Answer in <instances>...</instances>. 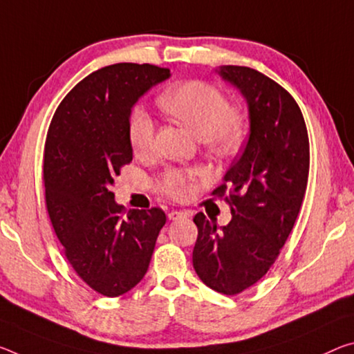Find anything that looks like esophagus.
<instances>
[{"label": "esophagus", "instance_id": "34e87169", "mask_svg": "<svg viewBox=\"0 0 354 354\" xmlns=\"http://www.w3.org/2000/svg\"><path fill=\"white\" fill-rule=\"evenodd\" d=\"M187 214L186 212H183V211H171V212H168V218H170V221H178V218H183V217H186Z\"/></svg>", "mask_w": 354, "mask_h": 354}]
</instances>
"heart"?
<instances>
[{
	"label": "heart",
	"mask_w": 354,
	"mask_h": 354,
	"mask_svg": "<svg viewBox=\"0 0 354 354\" xmlns=\"http://www.w3.org/2000/svg\"><path fill=\"white\" fill-rule=\"evenodd\" d=\"M157 104L173 120L200 137L201 145L216 154H230L243 143L248 118L239 105L228 104L221 89L203 80H187L168 88L157 97ZM129 143L136 156H148L154 148L156 124L147 111L133 109L127 122ZM197 171L178 168L165 171L159 189L167 197L186 200L194 194Z\"/></svg>",
	"instance_id": "obj_1"
}]
</instances>
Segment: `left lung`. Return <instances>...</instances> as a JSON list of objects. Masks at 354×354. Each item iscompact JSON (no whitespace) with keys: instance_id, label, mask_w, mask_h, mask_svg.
I'll list each match as a JSON object with an SVG mask.
<instances>
[{"instance_id":"1","label":"left lung","mask_w":354,"mask_h":354,"mask_svg":"<svg viewBox=\"0 0 354 354\" xmlns=\"http://www.w3.org/2000/svg\"><path fill=\"white\" fill-rule=\"evenodd\" d=\"M218 74L248 99L250 133L211 194L227 201L232 221L217 227L203 212L194 217L198 236L192 261L201 282L234 296L265 276L293 230L310 148L304 116L287 89L245 66H223Z\"/></svg>"}]
</instances>
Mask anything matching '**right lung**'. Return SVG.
Here are the masks:
<instances>
[{
  "label": "right lung",
  "mask_w": 354,
  "mask_h": 354,
  "mask_svg": "<svg viewBox=\"0 0 354 354\" xmlns=\"http://www.w3.org/2000/svg\"><path fill=\"white\" fill-rule=\"evenodd\" d=\"M170 69L105 66L67 93L44 148L46 206L75 274L96 293L116 298L145 277L167 217L160 207L127 212L116 205L113 178L132 162L127 122L132 105Z\"/></svg>",
  "instance_id": "add662e5"
}]
</instances>
